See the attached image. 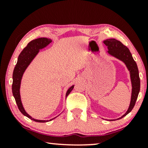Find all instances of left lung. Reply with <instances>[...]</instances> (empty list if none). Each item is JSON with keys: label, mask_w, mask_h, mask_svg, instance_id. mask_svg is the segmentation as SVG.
Returning <instances> with one entry per match:
<instances>
[{"label": "left lung", "mask_w": 148, "mask_h": 148, "mask_svg": "<svg viewBox=\"0 0 148 148\" xmlns=\"http://www.w3.org/2000/svg\"><path fill=\"white\" fill-rule=\"evenodd\" d=\"M104 43L108 47V53L124 62L129 71H130L131 79V83H132L131 100L128 110L121 117V118H123L132 110L135 104V102H136L137 97H138L139 90H140V79H139V76L138 68H137L136 62L131 55L130 50L122 42L114 39V38H110V39L105 40ZM121 118H119V119Z\"/></svg>", "instance_id": "obj_1"}]
</instances>
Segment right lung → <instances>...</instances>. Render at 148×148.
<instances>
[{"instance_id":"add662e5","label":"right lung","mask_w":148,"mask_h":148,"mask_svg":"<svg viewBox=\"0 0 148 148\" xmlns=\"http://www.w3.org/2000/svg\"><path fill=\"white\" fill-rule=\"evenodd\" d=\"M52 40L50 39H48L46 38H40L37 39L32 40L27 44V46L23 48L21 53L18 57L17 62L16 64L14 69L13 73V84H12V92H13V95L14 98L15 99V102L17 103L18 108L20 110L22 114L25 115V116L31 119L32 121H36V122L39 123H44L48 122V121H42V120H36L30 116L27 112L24 110L23 105H22L21 98H20V85H21V81L22 76L24 71H25L26 68L27 67L28 65L32 62V60L34 59V57L36 56V54L38 53L40 49H42L44 47H46L48 44H49ZM74 88V86L71 87L69 89L67 92H66V96L67 97L70 92H71L73 89ZM50 119V121L52 120Z\"/></svg>"}]
</instances>
